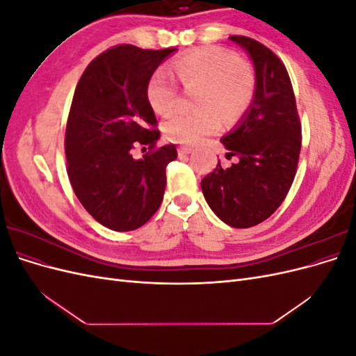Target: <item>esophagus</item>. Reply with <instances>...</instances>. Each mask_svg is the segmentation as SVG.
<instances>
[{
  "instance_id": "34e87169",
  "label": "esophagus",
  "mask_w": 356,
  "mask_h": 356,
  "mask_svg": "<svg viewBox=\"0 0 356 356\" xmlns=\"http://www.w3.org/2000/svg\"><path fill=\"white\" fill-rule=\"evenodd\" d=\"M193 152V148L188 145H181L178 147V154L179 156H184V154H190Z\"/></svg>"
}]
</instances>
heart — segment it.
Wrapping results in <instances>:
<instances>
[{
	"mask_svg": "<svg viewBox=\"0 0 356 356\" xmlns=\"http://www.w3.org/2000/svg\"><path fill=\"white\" fill-rule=\"evenodd\" d=\"M177 79L195 92L196 111H175L163 124L166 136L179 144H197L220 131L225 122L239 118L251 105L255 93V74L246 62L232 51L204 47L179 56L172 63ZM147 98L152 108L165 115L175 108L179 89L174 79L157 70L147 83Z\"/></svg>",
	"mask_w": 356,
	"mask_h": 356,
	"instance_id": "1",
	"label": "heart"
}]
</instances>
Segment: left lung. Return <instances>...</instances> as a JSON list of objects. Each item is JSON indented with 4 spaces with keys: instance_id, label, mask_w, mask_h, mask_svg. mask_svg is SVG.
Returning a JSON list of instances; mask_svg holds the SVG:
<instances>
[{
    "instance_id": "left-lung-1",
    "label": "left lung",
    "mask_w": 356,
    "mask_h": 356,
    "mask_svg": "<svg viewBox=\"0 0 356 356\" xmlns=\"http://www.w3.org/2000/svg\"><path fill=\"white\" fill-rule=\"evenodd\" d=\"M250 55L255 70L254 99L241 122L221 138L238 163L213 172L200 182L203 196L217 217L234 229L263 222L281 207L293 184L301 124L296 96L282 60L261 42L229 37Z\"/></svg>"
}]
</instances>
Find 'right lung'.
Instances as JSON below:
<instances>
[{
  "instance_id": "1",
  "label": "right lung",
  "mask_w": 356,
  "mask_h": 356,
  "mask_svg": "<svg viewBox=\"0 0 356 356\" xmlns=\"http://www.w3.org/2000/svg\"><path fill=\"white\" fill-rule=\"evenodd\" d=\"M177 49L111 47L84 70L67 122L65 154L75 196L106 229L131 232L157 212L174 144L154 148L160 132L147 98L152 74ZM149 145L143 159L136 144Z\"/></svg>"
}]
</instances>
